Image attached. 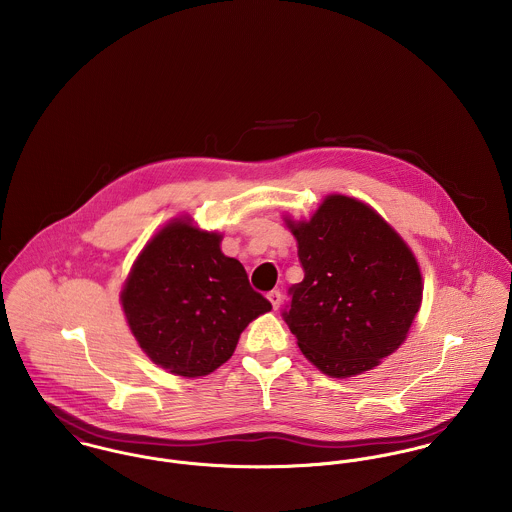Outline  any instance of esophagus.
Segmentation results:
<instances>
[{"label":"esophagus","mask_w":512,"mask_h":512,"mask_svg":"<svg viewBox=\"0 0 512 512\" xmlns=\"http://www.w3.org/2000/svg\"><path fill=\"white\" fill-rule=\"evenodd\" d=\"M268 299H270L274 309H278L282 305V293H280V290H272V292L268 293Z\"/></svg>","instance_id":"34e87169"}]
</instances>
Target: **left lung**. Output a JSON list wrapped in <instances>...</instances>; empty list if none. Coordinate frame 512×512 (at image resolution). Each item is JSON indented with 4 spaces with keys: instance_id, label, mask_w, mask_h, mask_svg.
Listing matches in <instances>:
<instances>
[{
    "instance_id": "8db88e82",
    "label": "left lung",
    "mask_w": 512,
    "mask_h": 512,
    "mask_svg": "<svg viewBox=\"0 0 512 512\" xmlns=\"http://www.w3.org/2000/svg\"><path fill=\"white\" fill-rule=\"evenodd\" d=\"M303 282L282 313L301 353L323 374L370 370L406 339L422 274L402 236L365 203L329 195L309 220L286 219Z\"/></svg>"
}]
</instances>
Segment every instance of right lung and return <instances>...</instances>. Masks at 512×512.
I'll list each match as a JSON object with an SVG mask.
<instances>
[{"instance_id":"1","label":"right lung","mask_w":512,"mask_h":512,"mask_svg":"<svg viewBox=\"0 0 512 512\" xmlns=\"http://www.w3.org/2000/svg\"><path fill=\"white\" fill-rule=\"evenodd\" d=\"M220 240L189 217L171 220L147 242L120 293L138 345L171 374H211L232 357L246 325L272 309Z\"/></svg>"}]
</instances>
